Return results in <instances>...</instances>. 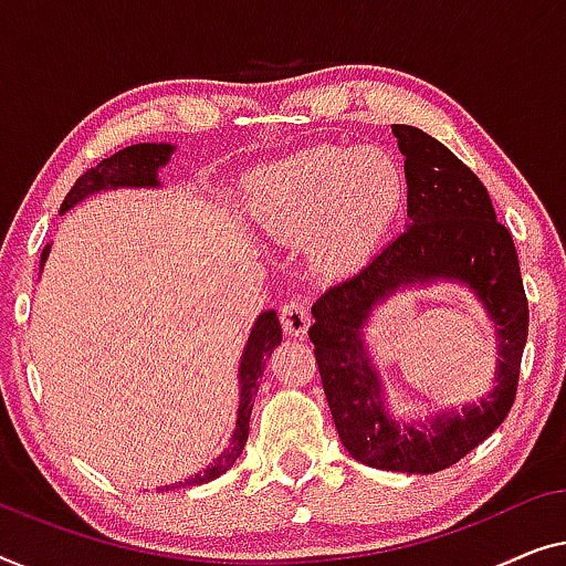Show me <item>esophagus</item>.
<instances>
[{"label": "esophagus", "mask_w": 566, "mask_h": 566, "mask_svg": "<svg viewBox=\"0 0 566 566\" xmlns=\"http://www.w3.org/2000/svg\"><path fill=\"white\" fill-rule=\"evenodd\" d=\"M280 321H282L284 333H290V336H305L307 328H310L307 302L300 300V297L284 302L282 313H280Z\"/></svg>", "instance_id": "1"}]
</instances>
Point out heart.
I'll list each match as a JSON object with an SVG mask.
<instances>
[{
    "mask_svg": "<svg viewBox=\"0 0 566 566\" xmlns=\"http://www.w3.org/2000/svg\"><path fill=\"white\" fill-rule=\"evenodd\" d=\"M405 200L395 161L374 148L315 146L269 166L253 181L259 218L276 235L317 233L328 266H352L392 226Z\"/></svg>",
    "mask_w": 566,
    "mask_h": 566,
    "instance_id": "b5f03b06",
    "label": "heart"
}]
</instances>
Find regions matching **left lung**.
<instances>
[{
  "instance_id": "left-lung-1",
  "label": "left lung",
  "mask_w": 566,
  "mask_h": 566,
  "mask_svg": "<svg viewBox=\"0 0 566 566\" xmlns=\"http://www.w3.org/2000/svg\"><path fill=\"white\" fill-rule=\"evenodd\" d=\"M392 133L405 156L410 226L359 272L317 297L307 333L348 453L387 472L433 474L464 459L511 412L528 338V300L513 235L497 220L480 177L418 127L392 125ZM431 279L464 281L485 302L501 338L499 387L480 406L444 413L431 424H397L384 412L360 325L397 285Z\"/></svg>"
}]
</instances>
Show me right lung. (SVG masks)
<instances>
[{
    "label": "right lung",
    "mask_w": 566,
    "mask_h": 566,
    "mask_svg": "<svg viewBox=\"0 0 566 566\" xmlns=\"http://www.w3.org/2000/svg\"><path fill=\"white\" fill-rule=\"evenodd\" d=\"M171 150L174 148L169 143H138V146H127L123 150H117L115 156L99 161L94 169H86L82 177L74 181V187H71L66 200L61 202V212H66L69 207L82 202L84 197L102 192V189H109V187H156L158 166L169 161ZM48 249H51V245H48ZM48 249L43 251L41 261H45ZM280 344H282L280 317H276L274 310L261 313L256 325H253L249 344H245V352L241 359V405H238L233 441H230L228 451L220 453L210 467L202 469V472H197L195 476H189L185 482L171 484V488H192V484H205L214 480V476H220L222 472H228V469L235 464V459L241 457L245 441H249V420L253 410V397L259 392V377L264 374L269 356H272V352Z\"/></svg>",
    "instance_id": "add662e5"
}]
</instances>
